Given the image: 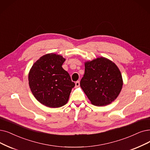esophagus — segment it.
<instances>
[{"mask_svg": "<svg viewBox=\"0 0 150 150\" xmlns=\"http://www.w3.org/2000/svg\"><path fill=\"white\" fill-rule=\"evenodd\" d=\"M75 85H76V87H79V85H80V82H79V81H76V83H75Z\"/></svg>", "mask_w": 150, "mask_h": 150, "instance_id": "esophagus-1", "label": "esophagus"}]
</instances>
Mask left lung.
<instances>
[{"mask_svg": "<svg viewBox=\"0 0 150 150\" xmlns=\"http://www.w3.org/2000/svg\"><path fill=\"white\" fill-rule=\"evenodd\" d=\"M123 85L117 66L104 57L85 63V73L80 86L91 103L102 106L110 104L120 93Z\"/></svg>", "mask_w": 150, "mask_h": 150, "instance_id": "8db88e82", "label": "left lung"}]
</instances>
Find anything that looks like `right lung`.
Masks as SVG:
<instances>
[{"instance_id":"add662e5","label":"right lung","mask_w":150,"mask_h":150,"mask_svg":"<svg viewBox=\"0 0 150 150\" xmlns=\"http://www.w3.org/2000/svg\"><path fill=\"white\" fill-rule=\"evenodd\" d=\"M65 59L49 53L41 57L33 65L28 75L30 89L40 103L49 108H58L68 102L74 86L67 71L62 68Z\"/></svg>"}]
</instances>
